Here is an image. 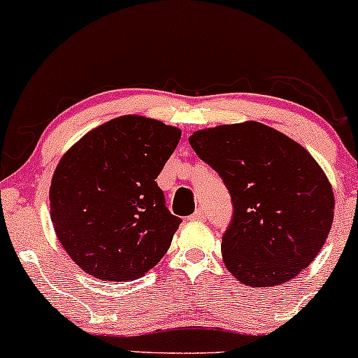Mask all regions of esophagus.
Returning <instances> with one entry per match:
<instances>
[{"mask_svg": "<svg viewBox=\"0 0 358 358\" xmlns=\"http://www.w3.org/2000/svg\"><path fill=\"white\" fill-rule=\"evenodd\" d=\"M191 220H194V222H201V220H206V211H204V208H198V210L192 213Z\"/></svg>", "mask_w": 358, "mask_h": 358, "instance_id": "34e87169", "label": "esophagus"}]
</instances>
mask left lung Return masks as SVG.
<instances>
[{
  "instance_id": "obj_1",
  "label": "left lung",
  "mask_w": 358,
  "mask_h": 358,
  "mask_svg": "<svg viewBox=\"0 0 358 358\" xmlns=\"http://www.w3.org/2000/svg\"><path fill=\"white\" fill-rule=\"evenodd\" d=\"M189 143L230 192L233 215L222 236L228 271L268 287L306 268L335 210L330 182L306 148L257 122L199 130Z\"/></svg>"
}]
</instances>
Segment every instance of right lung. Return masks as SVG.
<instances>
[{
	"label": "right lung",
	"instance_id": "right-lung-1",
	"mask_svg": "<svg viewBox=\"0 0 358 358\" xmlns=\"http://www.w3.org/2000/svg\"><path fill=\"white\" fill-rule=\"evenodd\" d=\"M180 131L127 115L84 135L50 184V216L71 259L98 279L128 282L159 264L182 220L155 182Z\"/></svg>",
	"mask_w": 358,
	"mask_h": 358
}]
</instances>
